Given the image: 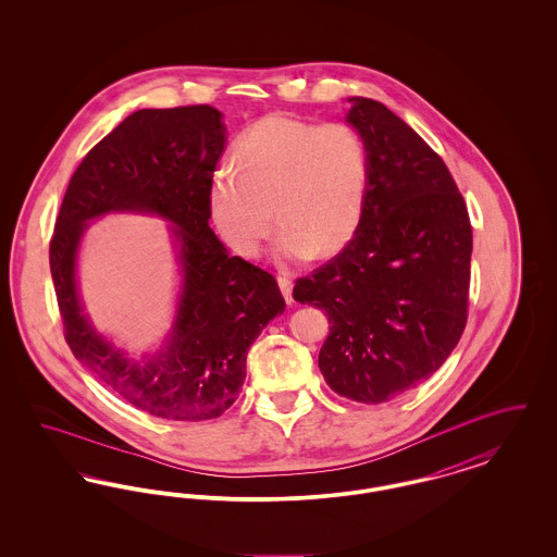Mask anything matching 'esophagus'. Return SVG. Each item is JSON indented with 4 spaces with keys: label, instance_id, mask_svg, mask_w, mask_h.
<instances>
[{
    "label": "esophagus",
    "instance_id": "obj_1",
    "mask_svg": "<svg viewBox=\"0 0 557 557\" xmlns=\"http://www.w3.org/2000/svg\"><path fill=\"white\" fill-rule=\"evenodd\" d=\"M277 284H280V290L284 294V298H286V302L292 305L294 302V298H292V280L286 275V273H280L277 275Z\"/></svg>",
    "mask_w": 557,
    "mask_h": 557
}]
</instances>
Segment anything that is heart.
Segmentation results:
<instances>
[{"instance_id": "1", "label": "heart", "mask_w": 557, "mask_h": 557, "mask_svg": "<svg viewBox=\"0 0 557 557\" xmlns=\"http://www.w3.org/2000/svg\"><path fill=\"white\" fill-rule=\"evenodd\" d=\"M234 162L212 173L207 207L242 257L259 255L273 216L282 261L332 257L355 236L371 175L370 148L355 127L267 114L239 133Z\"/></svg>"}]
</instances>
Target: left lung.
Here are the masks:
<instances>
[{"instance_id": "left-lung-1", "label": "left lung", "mask_w": 557, "mask_h": 557, "mask_svg": "<svg viewBox=\"0 0 557 557\" xmlns=\"http://www.w3.org/2000/svg\"><path fill=\"white\" fill-rule=\"evenodd\" d=\"M370 148L368 202L352 239L296 280L294 300L325 311L319 370L341 397L377 405L428 380L468 321L472 225L447 164L393 110L350 98Z\"/></svg>"}]
</instances>
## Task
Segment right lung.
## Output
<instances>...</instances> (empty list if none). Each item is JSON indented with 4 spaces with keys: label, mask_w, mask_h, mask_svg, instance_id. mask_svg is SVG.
<instances>
[{
    "label": "right lung",
    "mask_w": 557,
    "mask_h": 557,
    "mask_svg": "<svg viewBox=\"0 0 557 557\" xmlns=\"http://www.w3.org/2000/svg\"><path fill=\"white\" fill-rule=\"evenodd\" d=\"M223 150L216 108L137 110L87 152L55 219L50 269L64 338L112 393L154 418L200 422L227 411L246 377L248 348L286 309L275 277L232 257L209 227L207 187ZM108 211L171 220L183 263L172 334L139 362L95 332L76 288L79 238L89 220Z\"/></svg>",
    "instance_id": "obj_1"
}]
</instances>
